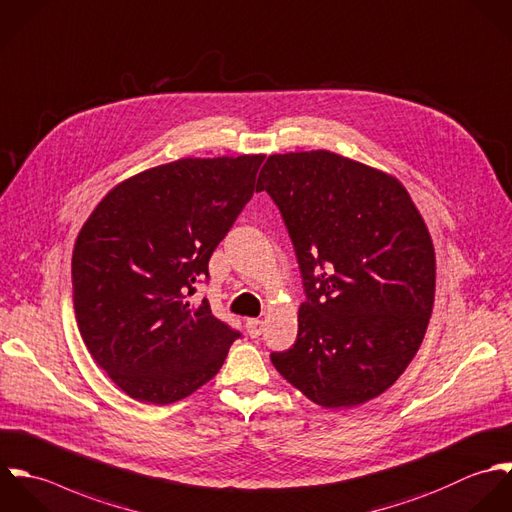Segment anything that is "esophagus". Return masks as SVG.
I'll use <instances>...</instances> for the list:
<instances>
[{
  "label": "esophagus",
  "instance_id": "obj_1",
  "mask_svg": "<svg viewBox=\"0 0 512 512\" xmlns=\"http://www.w3.org/2000/svg\"><path fill=\"white\" fill-rule=\"evenodd\" d=\"M262 326H264V322L258 320V318H248L246 320V330H248L250 338H258L262 334Z\"/></svg>",
  "mask_w": 512,
  "mask_h": 512
}]
</instances>
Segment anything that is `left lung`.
I'll use <instances>...</instances> for the list:
<instances>
[{
	"label": "left lung",
	"instance_id": "obj_1",
	"mask_svg": "<svg viewBox=\"0 0 512 512\" xmlns=\"http://www.w3.org/2000/svg\"><path fill=\"white\" fill-rule=\"evenodd\" d=\"M278 204L308 300L298 340L272 363L326 409L387 391L425 338L435 248L407 188L332 151L270 155L258 176Z\"/></svg>",
	"mask_w": 512,
	"mask_h": 512
}]
</instances>
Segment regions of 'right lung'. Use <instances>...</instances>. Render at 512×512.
Here are the masks:
<instances>
[{"instance_id":"1","label":"right lung","mask_w":512,"mask_h":512,"mask_svg":"<svg viewBox=\"0 0 512 512\" xmlns=\"http://www.w3.org/2000/svg\"><path fill=\"white\" fill-rule=\"evenodd\" d=\"M266 155L186 157L129 176L73 248V308L91 357L129 397L169 405L208 383L238 332L194 284L254 194ZM258 190V188H256Z\"/></svg>"}]
</instances>
